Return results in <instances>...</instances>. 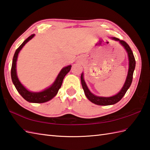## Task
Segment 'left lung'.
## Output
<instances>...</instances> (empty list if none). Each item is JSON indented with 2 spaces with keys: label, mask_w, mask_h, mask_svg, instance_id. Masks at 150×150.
Here are the masks:
<instances>
[{
  "label": "left lung",
  "mask_w": 150,
  "mask_h": 150,
  "mask_svg": "<svg viewBox=\"0 0 150 150\" xmlns=\"http://www.w3.org/2000/svg\"><path fill=\"white\" fill-rule=\"evenodd\" d=\"M112 39L115 41H118L121 44V45L123 46L125 49L126 50L127 52L128 60H129V68H128V71L126 81H125L123 88L120 90V91L117 94H116V95L110 97H103L96 96L95 95H93L92 93H91V91H90L89 89H88V86H87L86 83L84 81V79H83V73L81 76L82 88L83 89V91H84L86 97L89 100L91 101L92 103L98 105H110L117 103L123 98L124 95H125V93L127 91L128 88H130L132 82V79H133V74L135 67V60L133 52H132L129 45L125 42V41L120 40L117 38H112Z\"/></svg>",
  "instance_id": "left-lung-1"
}]
</instances>
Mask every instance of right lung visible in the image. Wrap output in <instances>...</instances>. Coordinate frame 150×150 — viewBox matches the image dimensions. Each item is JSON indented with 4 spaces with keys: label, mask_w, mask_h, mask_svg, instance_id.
<instances>
[{
    "label": "right lung",
    "mask_w": 150,
    "mask_h": 150,
    "mask_svg": "<svg viewBox=\"0 0 150 150\" xmlns=\"http://www.w3.org/2000/svg\"><path fill=\"white\" fill-rule=\"evenodd\" d=\"M34 36V34H32V35H30L29 37H28L22 43V44L17 48L15 54H14L11 70V79L13 84L15 85L17 91H18V92L20 94V95L25 100H27V102L32 103H44L50 100L57 95L59 89L61 88L64 76L69 71H70L71 65H69L68 67H66L62 68L60 73H59V75H57L54 82L52 84V86H50L48 88L45 89L43 91L32 92L29 91V90H27L25 87L21 83V82L18 80V76H17L16 61L20 51L22 50V48H23L24 45H25L29 40L32 39Z\"/></svg>",
    "instance_id": "add662e5"
}]
</instances>
